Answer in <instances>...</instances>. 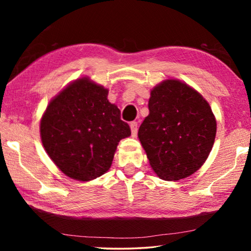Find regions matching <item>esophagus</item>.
I'll use <instances>...</instances> for the list:
<instances>
[{
	"label": "esophagus",
	"instance_id": "1",
	"mask_svg": "<svg viewBox=\"0 0 251 251\" xmlns=\"http://www.w3.org/2000/svg\"><path fill=\"white\" fill-rule=\"evenodd\" d=\"M130 131H131V136L135 137L137 135V130H138V124L136 122H131L130 123Z\"/></svg>",
	"mask_w": 251,
	"mask_h": 251
}]
</instances>
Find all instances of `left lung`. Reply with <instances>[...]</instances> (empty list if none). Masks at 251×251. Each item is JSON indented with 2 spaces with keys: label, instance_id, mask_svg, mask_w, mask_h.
<instances>
[{
  "label": "left lung",
  "instance_id": "8db88e82",
  "mask_svg": "<svg viewBox=\"0 0 251 251\" xmlns=\"http://www.w3.org/2000/svg\"><path fill=\"white\" fill-rule=\"evenodd\" d=\"M148 109L138 138L152 171L168 181L196 173L209 156L217 131L209 103L185 82L168 78L151 91Z\"/></svg>",
  "mask_w": 251,
  "mask_h": 251
}]
</instances>
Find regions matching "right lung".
<instances>
[{"label": "right lung", "mask_w": 251, "mask_h": 251, "mask_svg": "<svg viewBox=\"0 0 251 251\" xmlns=\"http://www.w3.org/2000/svg\"><path fill=\"white\" fill-rule=\"evenodd\" d=\"M107 95V88L84 76L53 97L42 115L44 150L72 179L90 181L103 175L112 166L118 143L130 136Z\"/></svg>", "instance_id": "obj_1"}]
</instances>
